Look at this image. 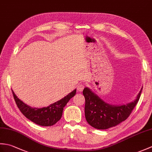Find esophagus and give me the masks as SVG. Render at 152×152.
<instances>
[{
    "instance_id": "1",
    "label": "esophagus",
    "mask_w": 152,
    "mask_h": 152,
    "mask_svg": "<svg viewBox=\"0 0 152 152\" xmlns=\"http://www.w3.org/2000/svg\"><path fill=\"white\" fill-rule=\"evenodd\" d=\"M78 89V91H83V89H84V85L83 84H80V85H78V88H77Z\"/></svg>"
}]
</instances>
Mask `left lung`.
Returning a JSON list of instances; mask_svg holds the SVG:
<instances>
[{
  "label": "left lung",
  "instance_id": "obj_1",
  "mask_svg": "<svg viewBox=\"0 0 152 152\" xmlns=\"http://www.w3.org/2000/svg\"><path fill=\"white\" fill-rule=\"evenodd\" d=\"M142 88L133 102L121 106L110 105L103 101L91 89L86 88L84 95L85 115L88 124L97 129H107L120 124L128 118L137 105Z\"/></svg>",
  "mask_w": 152,
  "mask_h": 152
}]
</instances>
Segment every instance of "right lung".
I'll return each instance as SVG.
<instances>
[{"label": "right lung", "mask_w": 152, "mask_h": 152, "mask_svg": "<svg viewBox=\"0 0 152 152\" xmlns=\"http://www.w3.org/2000/svg\"><path fill=\"white\" fill-rule=\"evenodd\" d=\"M12 91L16 104L22 114L34 124L38 125L45 126V127L53 125L60 120L63 114V108L66 106L69 100L75 95L76 93V90L75 89L69 95L64 96L63 99L50 105L48 107L35 108H31L29 106L25 104L23 102L18 98L13 90Z\"/></svg>", "instance_id": "obj_1"}]
</instances>
